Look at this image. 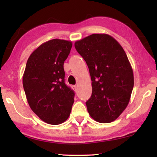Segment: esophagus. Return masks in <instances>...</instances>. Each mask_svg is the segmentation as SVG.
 I'll use <instances>...</instances> for the list:
<instances>
[{
  "label": "esophagus",
  "instance_id": "34e87169",
  "mask_svg": "<svg viewBox=\"0 0 157 157\" xmlns=\"http://www.w3.org/2000/svg\"><path fill=\"white\" fill-rule=\"evenodd\" d=\"M73 89L75 90V92H77V91H78V86H73Z\"/></svg>",
  "mask_w": 157,
  "mask_h": 157
}]
</instances>
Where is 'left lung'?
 Here are the masks:
<instances>
[{"mask_svg": "<svg viewBox=\"0 0 157 157\" xmlns=\"http://www.w3.org/2000/svg\"><path fill=\"white\" fill-rule=\"evenodd\" d=\"M86 62L92 94L86 105L89 115L101 123L115 121L125 109L134 87V74L120 44L107 34H93L75 43Z\"/></svg>", "mask_w": 157, "mask_h": 157, "instance_id": "1", "label": "left lung"}]
</instances>
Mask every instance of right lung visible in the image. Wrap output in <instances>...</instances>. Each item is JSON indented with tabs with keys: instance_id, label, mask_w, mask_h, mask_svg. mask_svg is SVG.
Listing matches in <instances>:
<instances>
[{
	"instance_id": "obj_1",
	"label": "right lung",
	"mask_w": 157,
	"mask_h": 157,
	"mask_svg": "<svg viewBox=\"0 0 157 157\" xmlns=\"http://www.w3.org/2000/svg\"><path fill=\"white\" fill-rule=\"evenodd\" d=\"M72 42L55 39L39 46L29 57L23 76L28 104L42 121L59 124L67 120L75 93L65 84L63 63Z\"/></svg>"
}]
</instances>
